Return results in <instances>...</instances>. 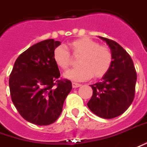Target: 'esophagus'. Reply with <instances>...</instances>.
<instances>
[{"label": "esophagus", "instance_id": "obj_1", "mask_svg": "<svg viewBox=\"0 0 147 147\" xmlns=\"http://www.w3.org/2000/svg\"><path fill=\"white\" fill-rule=\"evenodd\" d=\"M81 84H77V83H72V88H76L80 87Z\"/></svg>", "mask_w": 147, "mask_h": 147}]
</instances>
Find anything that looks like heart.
I'll return each instance as SVG.
<instances>
[{
  "label": "heart",
  "mask_w": 147,
  "mask_h": 147,
  "mask_svg": "<svg viewBox=\"0 0 147 147\" xmlns=\"http://www.w3.org/2000/svg\"><path fill=\"white\" fill-rule=\"evenodd\" d=\"M68 48L73 57H80L78 63L80 67L64 74V76L71 80L86 81L93 76L100 79L105 76L112 67L113 54L111 49L105 45H100L91 38L80 37L73 40L68 43ZM70 55L63 46L56 47L52 54L56 66L63 71L68 69L72 63Z\"/></svg>",
  "instance_id": "1"
}]
</instances>
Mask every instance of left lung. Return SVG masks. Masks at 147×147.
I'll return each mask as SVG.
<instances>
[{
    "instance_id": "1",
    "label": "left lung",
    "mask_w": 147,
    "mask_h": 147,
    "mask_svg": "<svg viewBox=\"0 0 147 147\" xmlns=\"http://www.w3.org/2000/svg\"><path fill=\"white\" fill-rule=\"evenodd\" d=\"M99 37L111 50L113 63L101 82L91 85L93 95L88 107L98 117L113 119L125 112L133 102L137 73L131 57L122 46L112 40Z\"/></svg>"
}]
</instances>
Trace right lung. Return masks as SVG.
Masks as SVG:
<instances>
[{
	"label": "right lung",
	"mask_w": 147,
	"mask_h": 147,
	"mask_svg": "<svg viewBox=\"0 0 147 147\" xmlns=\"http://www.w3.org/2000/svg\"><path fill=\"white\" fill-rule=\"evenodd\" d=\"M60 45L53 39L31 46L16 59L9 76L10 95L20 115L40 126L53 123L62 112L71 82L60 79L53 51Z\"/></svg>",
	"instance_id": "1"
}]
</instances>
